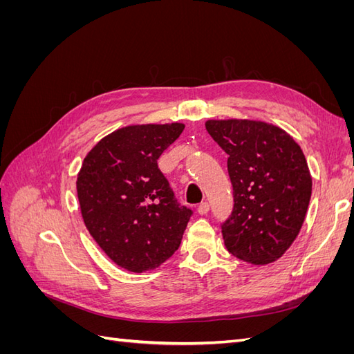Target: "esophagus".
<instances>
[{"instance_id": "obj_1", "label": "esophagus", "mask_w": 354, "mask_h": 354, "mask_svg": "<svg viewBox=\"0 0 354 354\" xmlns=\"http://www.w3.org/2000/svg\"><path fill=\"white\" fill-rule=\"evenodd\" d=\"M208 211H209V203H208V202H202V203H199L198 212L201 214V216H205V214H208Z\"/></svg>"}]
</instances>
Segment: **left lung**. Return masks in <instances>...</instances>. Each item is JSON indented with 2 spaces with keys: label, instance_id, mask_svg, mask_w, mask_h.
<instances>
[{
  "label": "left lung",
  "instance_id": "obj_1",
  "mask_svg": "<svg viewBox=\"0 0 354 354\" xmlns=\"http://www.w3.org/2000/svg\"><path fill=\"white\" fill-rule=\"evenodd\" d=\"M208 134L227 158L233 211L221 223L230 254L269 264L292 245L312 196L306 156L282 128L250 120H209Z\"/></svg>",
  "mask_w": 354,
  "mask_h": 354
}]
</instances>
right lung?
I'll list each match as a JSON object with an SVG mask.
<instances>
[{"mask_svg": "<svg viewBox=\"0 0 354 354\" xmlns=\"http://www.w3.org/2000/svg\"><path fill=\"white\" fill-rule=\"evenodd\" d=\"M183 130L178 122L124 127L84 158L77 192L85 227L128 272L152 270L168 260L194 214L177 202L158 168V158Z\"/></svg>", "mask_w": 354, "mask_h": 354, "instance_id": "obj_1", "label": "right lung"}]
</instances>
